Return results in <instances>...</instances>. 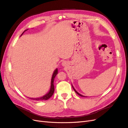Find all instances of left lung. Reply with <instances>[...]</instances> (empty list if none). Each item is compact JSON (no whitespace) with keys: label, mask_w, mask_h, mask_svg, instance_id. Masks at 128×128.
<instances>
[{"label":"left lung","mask_w":128,"mask_h":128,"mask_svg":"<svg viewBox=\"0 0 128 128\" xmlns=\"http://www.w3.org/2000/svg\"><path fill=\"white\" fill-rule=\"evenodd\" d=\"M72 87H73V86H72ZM73 89H74V90H75V92H76V93L77 94H78V95H79V96H82V97H84V96H82V95H81V94H79V93H78V92H77V91H76V90H75V89H74V87H73Z\"/></svg>","instance_id":"1"}]
</instances>
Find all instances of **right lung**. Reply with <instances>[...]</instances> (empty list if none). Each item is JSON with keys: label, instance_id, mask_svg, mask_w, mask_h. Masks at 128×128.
<instances>
[{"label": "right lung", "instance_id": "obj_1", "mask_svg": "<svg viewBox=\"0 0 128 128\" xmlns=\"http://www.w3.org/2000/svg\"><path fill=\"white\" fill-rule=\"evenodd\" d=\"M26 30H25L24 32H26ZM57 74H58V70L57 69L54 71V72H53V75H52V79H51V86H50V92H48V93H47L44 96L42 97L39 98H30V99L35 100H37V101L46 100H48V99H50V98L52 96V95L53 94V93H54V84H53V82H54V78H55L56 76L57 75Z\"/></svg>", "mask_w": 128, "mask_h": 128}]
</instances>
